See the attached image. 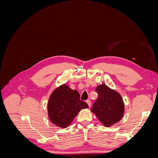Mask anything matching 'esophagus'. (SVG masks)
I'll list each match as a JSON object with an SVG mask.
<instances>
[{"label": "esophagus", "instance_id": "1", "mask_svg": "<svg viewBox=\"0 0 158 158\" xmlns=\"http://www.w3.org/2000/svg\"><path fill=\"white\" fill-rule=\"evenodd\" d=\"M87 103V104H88V106H89V107H90V106H91V102H90V100H87L86 102H85Z\"/></svg>", "mask_w": 158, "mask_h": 158}]
</instances>
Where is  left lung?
Wrapping results in <instances>:
<instances>
[{
	"label": "left lung",
	"mask_w": 158,
	"mask_h": 158,
	"mask_svg": "<svg viewBox=\"0 0 158 158\" xmlns=\"http://www.w3.org/2000/svg\"><path fill=\"white\" fill-rule=\"evenodd\" d=\"M95 91L98 98L93 105L92 112L105 127H111L120 121L125 112L121 95L105 84L98 85Z\"/></svg>",
	"instance_id": "8db88e82"
}]
</instances>
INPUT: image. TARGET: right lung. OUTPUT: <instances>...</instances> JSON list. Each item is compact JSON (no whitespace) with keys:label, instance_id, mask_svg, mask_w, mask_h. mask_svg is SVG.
<instances>
[{"label":"right lung","instance_id":"add662e5","mask_svg":"<svg viewBox=\"0 0 158 158\" xmlns=\"http://www.w3.org/2000/svg\"><path fill=\"white\" fill-rule=\"evenodd\" d=\"M88 104L80 99L77 90L63 84L51 94L47 111L51 122L58 127H68L81 109L88 108Z\"/></svg>","mask_w":158,"mask_h":158}]
</instances>
